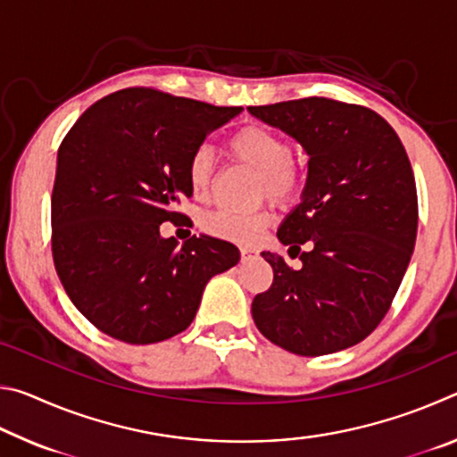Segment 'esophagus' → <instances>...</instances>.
Returning a JSON list of instances; mask_svg holds the SVG:
<instances>
[{
	"label": "esophagus",
	"instance_id": "1",
	"mask_svg": "<svg viewBox=\"0 0 457 457\" xmlns=\"http://www.w3.org/2000/svg\"><path fill=\"white\" fill-rule=\"evenodd\" d=\"M258 256V250H253V247H242V260H252Z\"/></svg>",
	"mask_w": 457,
	"mask_h": 457
}]
</instances>
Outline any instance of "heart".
<instances>
[{"instance_id": "heart-1", "label": "heart", "mask_w": 457, "mask_h": 457, "mask_svg": "<svg viewBox=\"0 0 457 457\" xmlns=\"http://www.w3.org/2000/svg\"><path fill=\"white\" fill-rule=\"evenodd\" d=\"M226 149L231 157L260 171L258 195L270 197L280 205L298 201L304 187L303 169L292 159L288 138L274 129L247 125L228 138ZM187 183L195 197H204L212 185V153L201 146L187 163ZM272 221L266 207L253 212L215 210L205 215L204 228L212 236L236 244H256Z\"/></svg>"}]
</instances>
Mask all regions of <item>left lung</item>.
<instances>
[{
  "instance_id": "left-lung-1",
  "label": "left lung",
  "mask_w": 457,
  "mask_h": 457,
  "mask_svg": "<svg viewBox=\"0 0 457 457\" xmlns=\"http://www.w3.org/2000/svg\"><path fill=\"white\" fill-rule=\"evenodd\" d=\"M304 146L303 204L278 229L303 268L262 252L272 286L252 303L258 330L300 357L361 343L391 308L417 236L411 163L393 127L367 106L324 96L250 106ZM296 253V256H298Z\"/></svg>"
}]
</instances>
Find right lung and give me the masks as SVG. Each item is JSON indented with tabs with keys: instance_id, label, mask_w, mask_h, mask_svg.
Listing matches in <instances>:
<instances>
[{
	"instance_id": "right-lung-1",
	"label": "right lung",
	"mask_w": 457,
	"mask_h": 457,
	"mask_svg": "<svg viewBox=\"0 0 457 457\" xmlns=\"http://www.w3.org/2000/svg\"><path fill=\"white\" fill-rule=\"evenodd\" d=\"M242 112L157 88L112 92L82 112L58 149L52 256L72 304L104 335L161 343L195 319L212 276L239 262L218 237L181 247L161 223H189L187 163L205 137Z\"/></svg>"
}]
</instances>
